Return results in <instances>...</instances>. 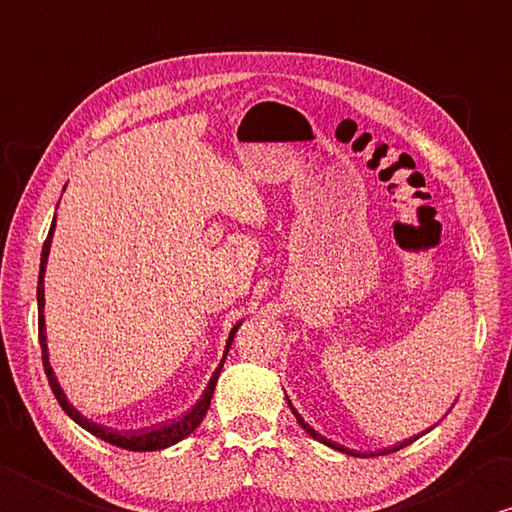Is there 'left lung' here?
Instances as JSON below:
<instances>
[{
	"instance_id": "1",
	"label": "left lung",
	"mask_w": 512,
	"mask_h": 512,
	"mask_svg": "<svg viewBox=\"0 0 512 512\" xmlns=\"http://www.w3.org/2000/svg\"><path fill=\"white\" fill-rule=\"evenodd\" d=\"M288 405H291V401H288ZM291 410H293V405H291ZM293 414H295V418L297 421H300V425L304 427L306 432H309L315 441H320V443H324V445H329V448H333V450H340V452H347V454H351V457H360V452H353V450H349V448H342V445H338V443H333V441H329L327 436H322V434H318L313 430V427L309 425V423H304V418L297 414L295 410H293ZM414 439H410V441H405V443H401V445H396V448H392V450H385V452H396V450H401V448H405V445H410ZM385 452H378V454H385ZM362 457H367V454H362ZM369 457H376V454H369Z\"/></svg>"
}]
</instances>
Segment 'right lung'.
I'll return each instance as SVG.
<instances>
[{
    "label": "right lung",
    "mask_w": 512,
    "mask_h": 512,
    "mask_svg": "<svg viewBox=\"0 0 512 512\" xmlns=\"http://www.w3.org/2000/svg\"><path fill=\"white\" fill-rule=\"evenodd\" d=\"M53 228H55V219L51 224V230L49 235H46V241L42 246V259H40V277H37V331H40V347H42V362H44V371H46V378H49V385L53 389L55 398H58V403L64 412H67L73 421H76L78 425L85 427L87 432H91L94 436H98V439L107 441L111 445H116V448H125V450H132V452H152V450H163V448H170V445L179 443L181 439H185V436L192 434L197 427L201 425L203 416H206L208 407H210V398L212 394H215V385H217V378L221 374V367H224V360L219 362V367L215 369V374H212L210 383L206 387V392H203V396L197 401V405L192 407V410L188 414H183L179 421H172L167 425H161L156 427V430H138V432H116L111 430V427H105V425H98L94 421H89V418L82 416L76 407H73L67 396H64V392L58 385V380H55V374H53V367L49 362V353H46V329H44V271H46V257H49V248H51V237H53ZM241 324V322H239ZM239 324H235L230 331L228 336V342H226V353L232 345V340H235V333L239 329Z\"/></svg>",
    "instance_id": "1"
}]
</instances>
